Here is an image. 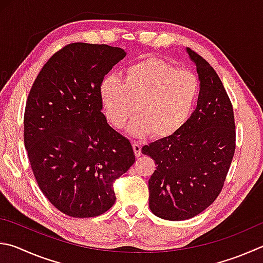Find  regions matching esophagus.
Here are the masks:
<instances>
[{
  "label": "esophagus",
  "instance_id": "esophagus-1",
  "mask_svg": "<svg viewBox=\"0 0 263 263\" xmlns=\"http://www.w3.org/2000/svg\"><path fill=\"white\" fill-rule=\"evenodd\" d=\"M133 151H135V154L137 157H139L141 155V145L138 141H133Z\"/></svg>",
  "mask_w": 263,
  "mask_h": 263
}]
</instances>
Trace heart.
I'll return each instance as SVG.
<instances>
[{
  "label": "heart",
  "instance_id": "b5f03b06",
  "mask_svg": "<svg viewBox=\"0 0 263 263\" xmlns=\"http://www.w3.org/2000/svg\"><path fill=\"white\" fill-rule=\"evenodd\" d=\"M199 93L195 76L157 57H147L128 66L124 79L110 74L103 79L100 94L108 122L115 128L125 125L133 111L132 135L151 133L166 138L187 121ZM136 107H134V104Z\"/></svg>",
  "mask_w": 263,
  "mask_h": 263
}]
</instances>
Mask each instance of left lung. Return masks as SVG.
<instances>
[{
	"instance_id": "1",
	"label": "left lung",
	"mask_w": 263,
	"mask_h": 263,
	"mask_svg": "<svg viewBox=\"0 0 263 263\" xmlns=\"http://www.w3.org/2000/svg\"><path fill=\"white\" fill-rule=\"evenodd\" d=\"M186 51L200 80L197 108L177 132L141 149L156 164L148 180L149 208L168 221L192 218L211 206L236 149L235 116L221 79L206 60Z\"/></svg>"
}]
</instances>
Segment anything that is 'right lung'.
<instances>
[{
  "instance_id": "obj_1",
  "label": "right lung",
  "mask_w": 263,
  "mask_h": 263,
  "mask_svg": "<svg viewBox=\"0 0 263 263\" xmlns=\"http://www.w3.org/2000/svg\"><path fill=\"white\" fill-rule=\"evenodd\" d=\"M118 47L74 42L37 74L24 114V144L40 190L71 217L115 203V180L135 163L131 142L107 123L100 86L125 57Z\"/></svg>"
}]
</instances>
